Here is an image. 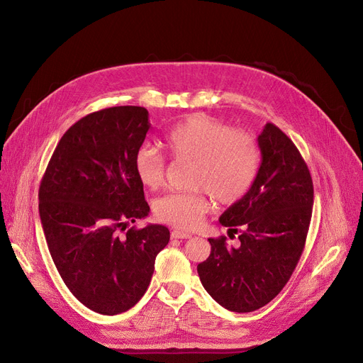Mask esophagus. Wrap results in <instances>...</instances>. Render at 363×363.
I'll return each mask as SVG.
<instances>
[{"label": "esophagus", "instance_id": "34e87169", "mask_svg": "<svg viewBox=\"0 0 363 363\" xmlns=\"http://www.w3.org/2000/svg\"><path fill=\"white\" fill-rule=\"evenodd\" d=\"M170 237H172V240H186V238H191V234L179 231V230H174L170 233Z\"/></svg>", "mask_w": 363, "mask_h": 363}]
</instances>
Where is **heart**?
Here are the masks:
<instances>
[{"label": "heart", "instance_id": "heart-1", "mask_svg": "<svg viewBox=\"0 0 363 363\" xmlns=\"http://www.w3.org/2000/svg\"><path fill=\"white\" fill-rule=\"evenodd\" d=\"M163 145L170 159L191 162L188 186L196 189L167 194L155 206L160 222L181 230L199 226L208 211L206 193L222 204H234L247 196L259 175L262 152L256 140L206 114H194L175 125ZM133 170L138 181L155 191L164 182L166 160L145 144L135 152Z\"/></svg>", "mask_w": 363, "mask_h": 363}]
</instances>
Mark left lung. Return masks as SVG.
Masks as SVG:
<instances>
[{
    "label": "left lung",
    "instance_id": "1",
    "mask_svg": "<svg viewBox=\"0 0 363 363\" xmlns=\"http://www.w3.org/2000/svg\"><path fill=\"white\" fill-rule=\"evenodd\" d=\"M257 144L262 163L247 196L222 213L228 234L208 238L211 256L197 266L206 291L222 308L245 313L268 304L289 282L306 242L313 206V182L294 143L266 123Z\"/></svg>",
    "mask_w": 363,
    "mask_h": 363
}]
</instances>
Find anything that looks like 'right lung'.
<instances>
[{"label": "right lung", "instance_id": "right-lung-1", "mask_svg": "<svg viewBox=\"0 0 363 363\" xmlns=\"http://www.w3.org/2000/svg\"><path fill=\"white\" fill-rule=\"evenodd\" d=\"M150 129L138 106L86 114L57 144L40 185V216L48 250L70 293L101 315H118L144 296L156 256L169 242L148 216L133 157Z\"/></svg>", "mask_w": 363, "mask_h": 363}]
</instances>
